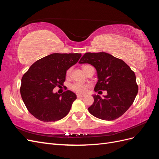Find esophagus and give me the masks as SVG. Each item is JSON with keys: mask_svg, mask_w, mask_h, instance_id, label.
Segmentation results:
<instances>
[{"mask_svg": "<svg viewBox=\"0 0 159 159\" xmlns=\"http://www.w3.org/2000/svg\"><path fill=\"white\" fill-rule=\"evenodd\" d=\"M84 96H85V95H83V94H79V93L77 94V97H78V98H84Z\"/></svg>", "mask_w": 159, "mask_h": 159, "instance_id": "1", "label": "esophagus"}]
</instances>
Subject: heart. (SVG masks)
I'll return each instance as SVG.
<instances>
[{
	"label": "heart",
	"instance_id": "b5f03b06",
	"mask_svg": "<svg viewBox=\"0 0 159 159\" xmlns=\"http://www.w3.org/2000/svg\"><path fill=\"white\" fill-rule=\"evenodd\" d=\"M89 66H88V65L84 66L82 67L84 71H85V70L87 69ZM71 68H69L68 70H67V71H66V76L67 77L70 76V75L71 74ZM88 87V85L85 84L80 83V82H74L70 85V89L72 91H74V92L78 93H84L85 91L87 90Z\"/></svg>",
	"mask_w": 159,
	"mask_h": 159
}]
</instances>
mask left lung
Segmentation results:
<instances>
[{
  "instance_id": "1",
  "label": "left lung",
  "mask_w": 159,
  "mask_h": 159,
  "mask_svg": "<svg viewBox=\"0 0 159 159\" xmlns=\"http://www.w3.org/2000/svg\"><path fill=\"white\" fill-rule=\"evenodd\" d=\"M79 63L89 64L97 70L98 81L95 91L107 92L102 98L99 95H93L94 102L88 108L89 112L107 121L121 117L131 107L138 93L134 71L124 61L105 52L85 53Z\"/></svg>"
}]
</instances>
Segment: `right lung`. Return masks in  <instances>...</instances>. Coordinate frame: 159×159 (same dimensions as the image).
I'll list each match as a JSON object with an SVG mask.
<instances>
[{"label":"right lung","mask_w":159,"mask_h":159,"mask_svg":"<svg viewBox=\"0 0 159 159\" xmlns=\"http://www.w3.org/2000/svg\"><path fill=\"white\" fill-rule=\"evenodd\" d=\"M81 56L78 53H54L34 62L24 74L20 89L21 97L34 117L42 121L51 122L68 115L76 95L70 90L57 94L53 89L63 85L66 71Z\"/></svg>","instance_id":"obj_1"}]
</instances>
